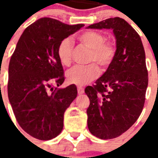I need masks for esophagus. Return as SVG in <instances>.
Masks as SVG:
<instances>
[{
    "label": "esophagus",
    "mask_w": 158,
    "mask_h": 158,
    "mask_svg": "<svg viewBox=\"0 0 158 158\" xmlns=\"http://www.w3.org/2000/svg\"><path fill=\"white\" fill-rule=\"evenodd\" d=\"M77 89H78V94H79V95H81V94H83V93L85 92V89H84V88L81 87V86H79Z\"/></svg>",
    "instance_id": "34e87169"
}]
</instances>
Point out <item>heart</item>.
I'll use <instances>...</instances> for the list:
<instances>
[{
    "label": "heart",
    "mask_w": 158,
    "mask_h": 158,
    "mask_svg": "<svg viewBox=\"0 0 158 158\" xmlns=\"http://www.w3.org/2000/svg\"><path fill=\"white\" fill-rule=\"evenodd\" d=\"M102 33L87 30L77 36L82 45L91 50L89 62H96L102 69L108 68L116 56V45L110 40H105ZM73 45L69 38L62 40L57 47L56 54L59 62L66 67L71 65L73 61ZM96 63L87 66H75L66 73L67 81L71 85H85L96 79L100 73L99 67Z\"/></svg>",
    "instance_id": "obj_1"
}]
</instances>
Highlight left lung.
<instances>
[{
	"label": "left lung",
	"instance_id": "8db88e82",
	"mask_svg": "<svg viewBox=\"0 0 158 158\" xmlns=\"http://www.w3.org/2000/svg\"><path fill=\"white\" fill-rule=\"evenodd\" d=\"M88 28L112 29L116 37L113 62L96 85L85 89L89 99V132L100 139H113L135 123L144 107L148 85L145 50L138 33L124 19L111 18Z\"/></svg>",
	"mask_w": 158,
	"mask_h": 158
}]
</instances>
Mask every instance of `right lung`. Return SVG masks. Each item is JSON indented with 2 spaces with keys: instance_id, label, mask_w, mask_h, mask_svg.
Here are the masks:
<instances>
[{
  "instance_id": "right-lung-1",
  "label": "right lung",
  "mask_w": 158,
  "mask_h": 158,
  "mask_svg": "<svg viewBox=\"0 0 158 158\" xmlns=\"http://www.w3.org/2000/svg\"><path fill=\"white\" fill-rule=\"evenodd\" d=\"M42 18L27 27L8 68L7 94L13 113L26 133L41 140L55 138L63 128V114L77 96V87L64 82L56 51L60 42L84 27Z\"/></svg>"
}]
</instances>
